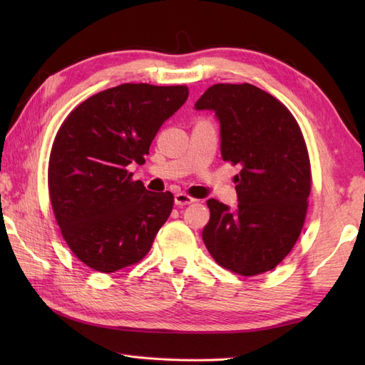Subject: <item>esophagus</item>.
Wrapping results in <instances>:
<instances>
[{
  "label": "esophagus",
  "instance_id": "34e87169",
  "mask_svg": "<svg viewBox=\"0 0 365 365\" xmlns=\"http://www.w3.org/2000/svg\"><path fill=\"white\" fill-rule=\"evenodd\" d=\"M175 205L178 207H183V205H188V204H192L195 202V197H191L190 195H187V192H177L175 195Z\"/></svg>",
  "mask_w": 365,
  "mask_h": 365
}]
</instances>
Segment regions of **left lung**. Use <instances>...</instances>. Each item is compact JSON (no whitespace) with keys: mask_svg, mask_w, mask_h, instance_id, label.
Segmentation results:
<instances>
[{"mask_svg":"<svg viewBox=\"0 0 365 365\" xmlns=\"http://www.w3.org/2000/svg\"><path fill=\"white\" fill-rule=\"evenodd\" d=\"M196 110H213L221 123V155L242 170L237 210L208 199L202 238L215 262L240 276L276 268L304 226L312 173L297 119L282 102L250 83L208 88Z\"/></svg>","mask_w":365,"mask_h":365,"instance_id":"left-lung-1","label":"left lung"}]
</instances>
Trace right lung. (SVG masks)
Masks as SVG:
<instances>
[{
  "instance_id": "obj_1",
  "label": "right lung",
  "mask_w": 365,
  "mask_h": 365,
  "mask_svg": "<svg viewBox=\"0 0 365 365\" xmlns=\"http://www.w3.org/2000/svg\"><path fill=\"white\" fill-rule=\"evenodd\" d=\"M188 88L125 83L84 100L51 145L48 192L67 246L84 265L114 273L141 262L174 207L173 192H150L127 166L143 165L163 122Z\"/></svg>"
}]
</instances>
